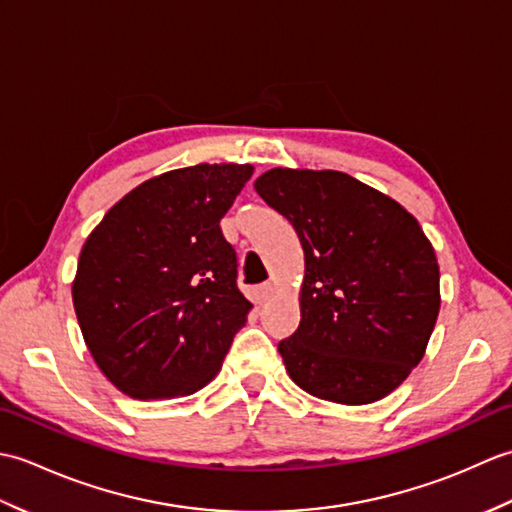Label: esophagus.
<instances>
[{"instance_id":"esophagus-1","label":"esophagus","mask_w":512,"mask_h":512,"mask_svg":"<svg viewBox=\"0 0 512 512\" xmlns=\"http://www.w3.org/2000/svg\"><path fill=\"white\" fill-rule=\"evenodd\" d=\"M273 292H275V286L270 284V281H266V284H262V286L257 288V303L268 301L270 297H273Z\"/></svg>"}]
</instances>
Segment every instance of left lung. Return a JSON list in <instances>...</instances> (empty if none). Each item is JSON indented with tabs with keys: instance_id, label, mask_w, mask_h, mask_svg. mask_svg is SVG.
<instances>
[{
	"instance_id": "obj_1",
	"label": "left lung",
	"mask_w": 512,
	"mask_h": 512,
	"mask_svg": "<svg viewBox=\"0 0 512 512\" xmlns=\"http://www.w3.org/2000/svg\"><path fill=\"white\" fill-rule=\"evenodd\" d=\"M262 200L295 228L306 255L301 321L279 341L308 394L367 405L416 367L440 312V270L416 217L341 171L270 169Z\"/></svg>"
}]
</instances>
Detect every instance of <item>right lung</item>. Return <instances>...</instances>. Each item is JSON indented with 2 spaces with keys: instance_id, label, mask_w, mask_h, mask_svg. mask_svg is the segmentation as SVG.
Wrapping results in <instances>:
<instances>
[{
  "instance_id": "right-lung-1",
  "label": "right lung",
  "mask_w": 512,
  "mask_h": 512,
  "mask_svg": "<svg viewBox=\"0 0 512 512\" xmlns=\"http://www.w3.org/2000/svg\"><path fill=\"white\" fill-rule=\"evenodd\" d=\"M250 165L167 171L129 191L83 244L72 301L96 365L138 400L189 396L220 372L253 308L220 220Z\"/></svg>"
}]
</instances>
